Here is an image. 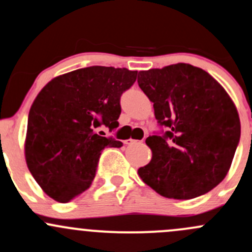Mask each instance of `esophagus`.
<instances>
[{"label": "esophagus", "instance_id": "esophagus-1", "mask_svg": "<svg viewBox=\"0 0 252 252\" xmlns=\"http://www.w3.org/2000/svg\"><path fill=\"white\" fill-rule=\"evenodd\" d=\"M124 143H125L126 145H133V144H136V143H138V140H136V139H132V138H131V139H127V140H125V142H124Z\"/></svg>", "mask_w": 252, "mask_h": 252}]
</instances>
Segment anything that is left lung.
<instances>
[{"instance_id":"left-lung-1","label":"left lung","mask_w":252,"mask_h":252,"mask_svg":"<svg viewBox=\"0 0 252 252\" xmlns=\"http://www.w3.org/2000/svg\"><path fill=\"white\" fill-rule=\"evenodd\" d=\"M138 85L168 128L145 140L153 151L138 175L161 196L191 199L224 179L240 138L234 102L208 72L189 63L138 73Z\"/></svg>"}]
</instances>
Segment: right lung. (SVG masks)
Masks as SVG:
<instances>
[{
  "mask_svg": "<svg viewBox=\"0 0 252 252\" xmlns=\"http://www.w3.org/2000/svg\"><path fill=\"white\" fill-rule=\"evenodd\" d=\"M137 71L93 66L51 79L31 105L25 139L29 170L42 190L66 203L90 188L107 147L123 143L102 137L97 127L119 126L120 97Z\"/></svg>",
  "mask_w": 252,
  "mask_h": 252,
  "instance_id": "1",
  "label": "right lung"
}]
</instances>
